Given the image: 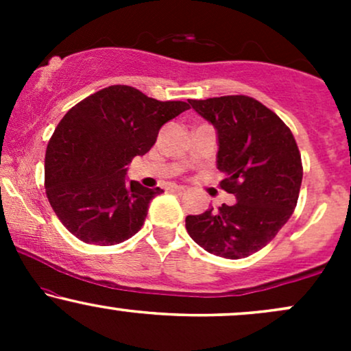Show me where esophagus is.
<instances>
[{
	"label": "esophagus",
	"instance_id": "obj_1",
	"mask_svg": "<svg viewBox=\"0 0 351 351\" xmlns=\"http://www.w3.org/2000/svg\"><path fill=\"white\" fill-rule=\"evenodd\" d=\"M171 191L176 193V195H184V193H186V188H183V186H171Z\"/></svg>",
	"mask_w": 351,
	"mask_h": 351
}]
</instances>
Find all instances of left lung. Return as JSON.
<instances>
[{"label":"left lung","mask_w":351,"mask_h":351,"mask_svg":"<svg viewBox=\"0 0 351 351\" xmlns=\"http://www.w3.org/2000/svg\"><path fill=\"white\" fill-rule=\"evenodd\" d=\"M217 132L219 186L232 206L186 216V231L204 251L243 259L267 245L292 216L302 184V158L291 128L259 100L224 95L189 100Z\"/></svg>","instance_id":"obj_1"}]
</instances>
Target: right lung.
<instances>
[{
    "label": "right lung",
    "mask_w": 351,
    "mask_h": 351,
    "mask_svg": "<svg viewBox=\"0 0 351 351\" xmlns=\"http://www.w3.org/2000/svg\"><path fill=\"white\" fill-rule=\"evenodd\" d=\"M188 108L181 100L160 102L135 87L110 86L62 117L47 143L44 186L71 234L114 245L142 229L148 204L163 189L128 183L127 165L150 150L163 123Z\"/></svg>",
    "instance_id": "obj_1"
}]
</instances>
